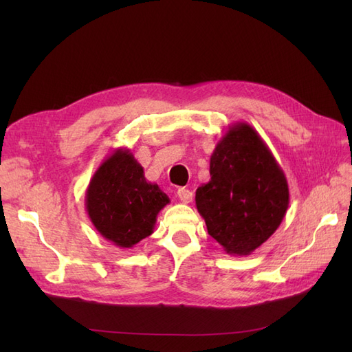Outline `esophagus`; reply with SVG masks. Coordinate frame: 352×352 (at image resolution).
<instances>
[{
  "mask_svg": "<svg viewBox=\"0 0 352 352\" xmlns=\"http://www.w3.org/2000/svg\"><path fill=\"white\" fill-rule=\"evenodd\" d=\"M177 197H179V199L184 202V204H189L190 201H192V190H189V189H185V188H179L177 189Z\"/></svg>",
  "mask_w": 352,
  "mask_h": 352,
  "instance_id": "esophagus-1",
  "label": "esophagus"
}]
</instances>
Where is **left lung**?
Here are the masks:
<instances>
[{
	"label": "left lung",
	"instance_id": "1",
	"mask_svg": "<svg viewBox=\"0 0 352 352\" xmlns=\"http://www.w3.org/2000/svg\"><path fill=\"white\" fill-rule=\"evenodd\" d=\"M210 182L195 192L207 230L228 254L250 255L280 226L289 206L282 167L252 126H229L210 158Z\"/></svg>",
	"mask_w": 352,
	"mask_h": 352
}]
</instances>
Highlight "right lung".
<instances>
[{
    "mask_svg": "<svg viewBox=\"0 0 352 352\" xmlns=\"http://www.w3.org/2000/svg\"><path fill=\"white\" fill-rule=\"evenodd\" d=\"M168 202L157 184L146 182L144 167L127 148H117L104 160L85 195L95 229L120 248H132L150 236L157 214Z\"/></svg>",
    "mask_w": 352,
    "mask_h": 352,
    "instance_id": "right-lung-1",
    "label": "right lung"
}]
</instances>
